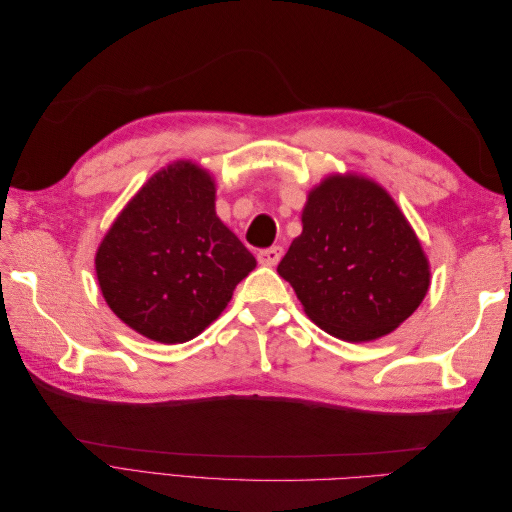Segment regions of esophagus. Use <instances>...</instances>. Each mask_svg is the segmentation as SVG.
<instances>
[{
	"label": "esophagus",
	"instance_id": "obj_1",
	"mask_svg": "<svg viewBox=\"0 0 512 512\" xmlns=\"http://www.w3.org/2000/svg\"><path fill=\"white\" fill-rule=\"evenodd\" d=\"M282 256H284V247L273 245V247H267V250L258 252V262L265 267H275L277 262L282 260Z\"/></svg>",
	"mask_w": 512,
	"mask_h": 512
}]
</instances>
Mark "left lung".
<instances>
[{
  "mask_svg": "<svg viewBox=\"0 0 512 512\" xmlns=\"http://www.w3.org/2000/svg\"><path fill=\"white\" fill-rule=\"evenodd\" d=\"M320 329L369 342L414 314L429 265L404 213L380 185L329 177L303 209V232L277 265Z\"/></svg>",
  "mask_w": 512,
  "mask_h": 512,
  "instance_id": "obj_1",
  "label": "left lung"
}]
</instances>
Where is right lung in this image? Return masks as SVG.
<instances>
[{"instance_id": "obj_1", "label": "right lung", "mask_w": 512, "mask_h": 512, "mask_svg": "<svg viewBox=\"0 0 512 512\" xmlns=\"http://www.w3.org/2000/svg\"><path fill=\"white\" fill-rule=\"evenodd\" d=\"M254 267L256 258L215 215L211 177L190 162L151 177L96 254L108 307L162 344L205 331Z\"/></svg>"}]
</instances>
